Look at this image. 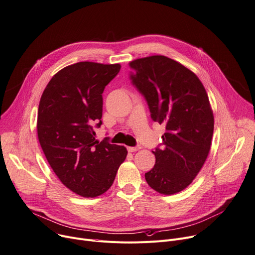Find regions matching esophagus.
<instances>
[{"label": "esophagus", "mask_w": 255, "mask_h": 255, "mask_svg": "<svg viewBox=\"0 0 255 255\" xmlns=\"http://www.w3.org/2000/svg\"><path fill=\"white\" fill-rule=\"evenodd\" d=\"M139 149H140L139 146H136V147H128V152H135V151H137V150H139Z\"/></svg>", "instance_id": "1"}]
</instances>
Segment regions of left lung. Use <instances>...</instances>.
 <instances>
[{"mask_svg": "<svg viewBox=\"0 0 255 255\" xmlns=\"http://www.w3.org/2000/svg\"><path fill=\"white\" fill-rule=\"evenodd\" d=\"M129 66V80L147 101L151 119L166 127L146 181L162 194L179 192L200 172L211 149L214 116L208 94L191 71L167 56L137 59Z\"/></svg>", "mask_w": 255, "mask_h": 255, "instance_id": "left-lung-1", "label": "left lung"}]
</instances>
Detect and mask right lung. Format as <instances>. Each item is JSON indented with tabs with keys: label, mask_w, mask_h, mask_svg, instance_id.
Returning a JSON list of instances; mask_svg holds the SVG:
<instances>
[{
	"label": "right lung",
	"mask_w": 255,
	"mask_h": 255,
	"mask_svg": "<svg viewBox=\"0 0 255 255\" xmlns=\"http://www.w3.org/2000/svg\"><path fill=\"white\" fill-rule=\"evenodd\" d=\"M121 65L80 62L56 73L38 106L37 134L55 175L73 192L95 197L115 181L125 146L95 138L102 125V93Z\"/></svg>",
	"instance_id": "obj_1"
}]
</instances>
